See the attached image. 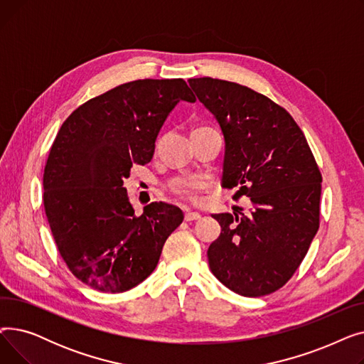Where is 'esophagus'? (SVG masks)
<instances>
[{"instance_id":"obj_1","label":"esophagus","mask_w":364,"mask_h":364,"mask_svg":"<svg viewBox=\"0 0 364 364\" xmlns=\"http://www.w3.org/2000/svg\"><path fill=\"white\" fill-rule=\"evenodd\" d=\"M200 218V214H198V213H186V215H184V220L186 221H196V220H199Z\"/></svg>"}]
</instances>
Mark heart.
I'll return each instance as SVG.
<instances>
[{
    "instance_id": "b5f03b06",
    "label": "heart",
    "mask_w": 364,
    "mask_h": 364,
    "mask_svg": "<svg viewBox=\"0 0 364 364\" xmlns=\"http://www.w3.org/2000/svg\"><path fill=\"white\" fill-rule=\"evenodd\" d=\"M211 127H199L195 131L199 129H208ZM211 186L206 178L202 177H193V176H181V177H176L172 178L168 184L169 190L172 193H176L177 196L183 198L187 202H192V203H199L202 202V195L206 192V190Z\"/></svg>"
}]
</instances>
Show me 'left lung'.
<instances>
[{
  "mask_svg": "<svg viewBox=\"0 0 364 364\" xmlns=\"http://www.w3.org/2000/svg\"><path fill=\"white\" fill-rule=\"evenodd\" d=\"M199 102L225 140L223 186L254 209L217 214L221 233L208 250L214 276L242 296H264L291 280L320 225L321 172L291 113L236 82L192 78Z\"/></svg>",
  "mask_w": 364,
  "mask_h": 364,
  "instance_id": "8db88e82",
  "label": "left lung"
}]
</instances>
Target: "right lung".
<instances>
[{
  "mask_svg": "<svg viewBox=\"0 0 364 364\" xmlns=\"http://www.w3.org/2000/svg\"><path fill=\"white\" fill-rule=\"evenodd\" d=\"M195 103L186 81L137 80L75 109L53 141L43 203L57 250L72 274L100 292L121 294L156 269L181 209L151 202L134 213L124 178L146 165L168 113Z\"/></svg>",
  "mask_w": 364,
  "mask_h": 364,
  "instance_id": "right-lung-1",
  "label": "right lung"
}]
</instances>
